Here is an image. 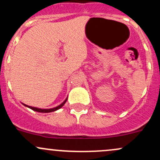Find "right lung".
<instances>
[{
    "mask_svg": "<svg viewBox=\"0 0 160 160\" xmlns=\"http://www.w3.org/2000/svg\"><path fill=\"white\" fill-rule=\"evenodd\" d=\"M67 99L65 100V101H63V102L62 103V104H59V106H57V107H56V108H49V109H42V108H38L31 107V106L26 105V104H24V105L25 106V107L29 108L30 109H32V110H33V111H38V112H42V113H49V112H52V111H55L58 110V109L61 108H62V106H63L64 104H65V103L67 102Z\"/></svg>",
    "mask_w": 160,
    "mask_h": 160,
    "instance_id": "obj_1",
    "label": "right lung"
}]
</instances>
